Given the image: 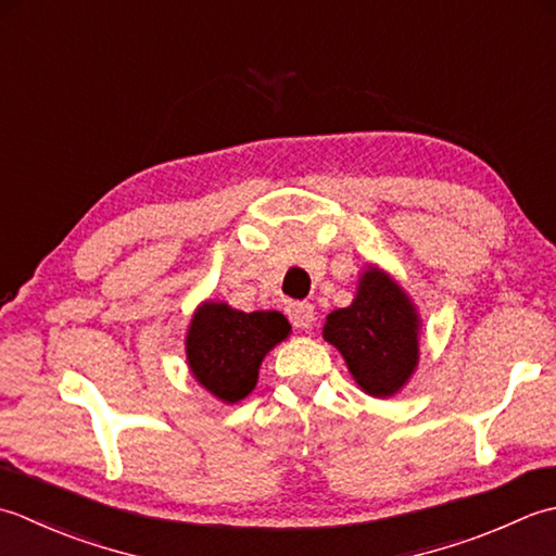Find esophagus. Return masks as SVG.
Returning a JSON list of instances; mask_svg holds the SVG:
<instances>
[{
	"instance_id": "obj_1",
	"label": "esophagus",
	"mask_w": 556,
	"mask_h": 556,
	"mask_svg": "<svg viewBox=\"0 0 556 556\" xmlns=\"http://www.w3.org/2000/svg\"><path fill=\"white\" fill-rule=\"evenodd\" d=\"M314 314H316L314 304H309V302H292L288 307V316H290L292 326L304 328V331L314 326Z\"/></svg>"
}]
</instances>
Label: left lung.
Returning <instances> with one entry per match:
<instances>
[{
    "mask_svg": "<svg viewBox=\"0 0 556 556\" xmlns=\"http://www.w3.org/2000/svg\"><path fill=\"white\" fill-rule=\"evenodd\" d=\"M324 341L338 348L362 391L389 399L420 359V316L399 282L367 266L353 304L326 316Z\"/></svg>",
    "mask_w": 556,
    "mask_h": 556,
    "instance_id": "8db88e82",
    "label": "left lung"
}]
</instances>
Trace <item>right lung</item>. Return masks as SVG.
Listing matches in <instances>:
<instances>
[{
    "instance_id": "obj_1",
    "label": "right lung",
    "mask_w": 556,
    "mask_h": 556,
    "mask_svg": "<svg viewBox=\"0 0 556 556\" xmlns=\"http://www.w3.org/2000/svg\"><path fill=\"white\" fill-rule=\"evenodd\" d=\"M290 333L280 312H240L225 302H203L187 331V362L194 379L223 403L254 391L262 359Z\"/></svg>"
}]
</instances>
